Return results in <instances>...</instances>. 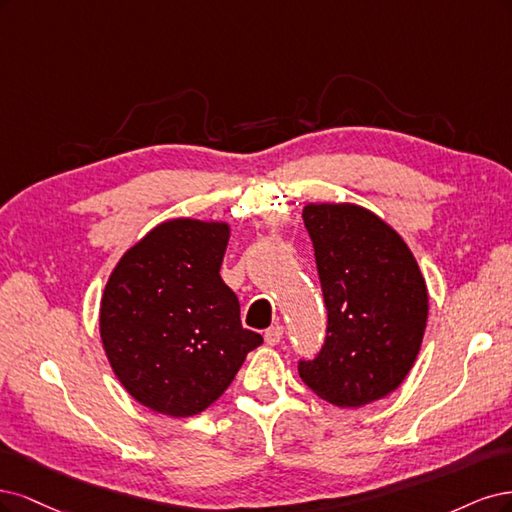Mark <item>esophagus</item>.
Masks as SVG:
<instances>
[{"mask_svg": "<svg viewBox=\"0 0 512 512\" xmlns=\"http://www.w3.org/2000/svg\"><path fill=\"white\" fill-rule=\"evenodd\" d=\"M283 334H285L283 325H272V327L266 329V334H263V338H266V344L274 346V344H278L280 340H283Z\"/></svg>", "mask_w": 512, "mask_h": 512, "instance_id": "obj_1", "label": "esophagus"}]
</instances>
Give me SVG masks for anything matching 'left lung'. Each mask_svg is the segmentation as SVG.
I'll use <instances>...</instances> for the list:
<instances>
[{
  "label": "left lung",
  "mask_w": 512,
  "mask_h": 512,
  "mask_svg": "<svg viewBox=\"0 0 512 512\" xmlns=\"http://www.w3.org/2000/svg\"><path fill=\"white\" fill-rule=\"evenodd\" d=\"M327 308L302 381L334 406L357 408L398 389L421 349L427 289L406 242L366 208L308 204L302 212Z\"/></svg>",
  "instance_id": "8db88e82"
}]
</instances>
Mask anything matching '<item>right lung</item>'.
Wrapping results in <instances>:
<instances>
[{
	"instance_id": "add662e5",
	"label": "right lung",
	"mask_w": 512,
	"mask_h": 512,
	"mask_svg": "<svg viewBox=\"0 0 512 512\" xmlns=\"http://www.w3.org/2000/svg\"><path fill=\"white\" fill-rule=\"evenodd\" d=\"M229 227L174 219L129 249L110 274L100 334L123 387L146 408L191 417L221 398L263 338L240 321L219 274Z\"/></svg>"
}]
</instances>
